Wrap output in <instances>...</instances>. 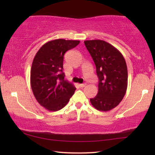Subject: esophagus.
I'll return each instance as SVG.
<instances>
[{"label": "esophagus", "mask_w": 155, "mask_h": 155, "mask_svg": "<svg viewBox=\"0 0 155 155\" xmlns=\"http://www.w3.org/2000/svg\"><path fill=\"white\" fill-rule=\"evenodd\" d=\"M86 83H84V84H80V87H84L86 86Z\"/></svg>", "instance_id": "obj_1"}]
</instances>
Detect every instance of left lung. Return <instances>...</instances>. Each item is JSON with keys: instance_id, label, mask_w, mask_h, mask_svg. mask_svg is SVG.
I'll list each match as a JSON object with an SVG mask.
<instances>
[{"instance_id": "obj_1", "label": "left lung", "mask_w": 155, "mask_h": 155, "mask_svg": "<svg viewBox=\"0 0 155 155\" xmlns=\"http://www.w3.org/2000/svg\"><path fill=\"white\" fill-rule=\"evenodd\" d=\"M96 66L98 93L90 102L95 109L108 111L119 104L128 87V69L119 51L103 40L84 41Z\"/></svg>"}]
</instances>
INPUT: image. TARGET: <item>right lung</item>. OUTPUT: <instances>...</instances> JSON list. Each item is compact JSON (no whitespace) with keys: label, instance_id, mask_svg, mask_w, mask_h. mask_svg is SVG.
I'll use <instances>...</instances> for the list:
<instances>
[{"label":"right lung","instance_id":"right-lung-1","mask_svg":"<svg viewBox=\"0 0 155 155\" xmlns=\"http://www.w3.org/2000/svg\"><path fill=\"white\" fill-rule=\"evenodd\" d=\"M80 44L78 40L58 39L44 44L34 58L30 72V84L39 104L51 111L63 109L76 90L64 79L65 53Z\"/></svg>","mask_w":155,"mask_h":155}]
</instances>
